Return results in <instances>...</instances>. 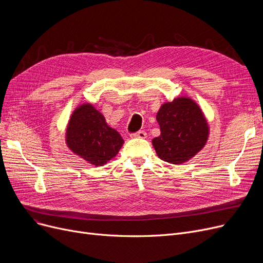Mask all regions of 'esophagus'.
<instances>
[{
    "label": "esophagus",
    "instance_id": "34e87169",
    "mask_svg": "<svg viewBox=\"0 0 263 263\" xmlns=\"http://www.w3.org/2000/svg\"><path fill=\"white\" fill-rule=\"evenodd\" d=\"M130 136L132 137V139H146L147 133L145 131H139L134 134H131Z\"/></svg>",
    "mask_w": 263,
    "mask_h": 263
}]
</instances>
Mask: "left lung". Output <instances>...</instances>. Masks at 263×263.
I'll use <instances>...</instances> for the list:
<instances>
[{
  "instance_id": "1",
  "label": "left lung",
  "mask_w": 263,
  "mask_h": 263,
  "mask_svg": "<svg viewBox=\"0 0 263 263\" xmlns=\"http://www.w3.org/2000/svg\"><path fill=\"white\" fill-rule=\"evenodd\" d=\"M161 134L153 140L158 157L171 164L194 158L209 139L210 126L201 107L191 97L164 102L157 113Z\"/></svg>"
}]
</instances>
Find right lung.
Instances as JSON below:
<instances>
[{
  "mask_svg": "<svg viewBox=\"0 0 263 263\" xmlns=\"http://www.w3.org/2000/svg\"><path fill=\"white\" fill-rule=\"evenodd\" d=\"M65 142L76 156L93 166H103L114 159L124 143L119 132L108 126L91 103H82L73 109Z\"/></svg>",
  "mask_w": 263,
  "mask_h": 263,
  "instance_id": "add662e5",
  "label": "right lung"
}]
</instances>
